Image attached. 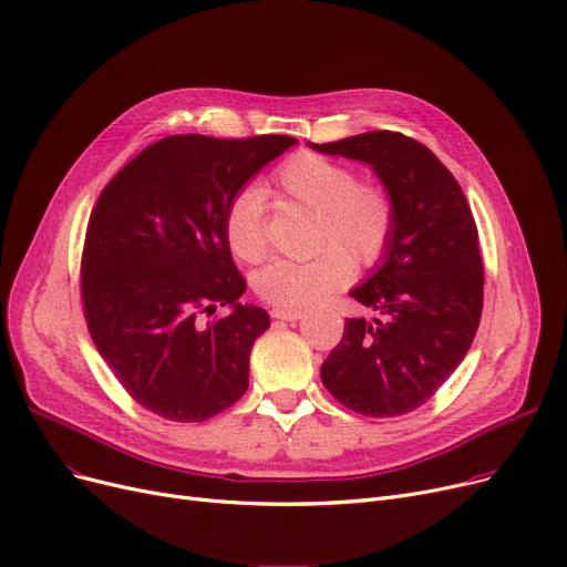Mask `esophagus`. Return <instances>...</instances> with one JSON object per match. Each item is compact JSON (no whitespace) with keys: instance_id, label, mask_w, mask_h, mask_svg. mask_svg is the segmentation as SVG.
<instances>
[{"instance_id":"34e87169","label":"esophagus","mask_w":567,"mask_h":567,"mask_svg":"<svg viewBox=\"0 0 567 567\" xmlns=\"http://www.w3.org/2000/svg\"><path fill=\"white\" fill-rule=\"evenodd\" d=\"M270 317L274 319H285V322H297V319L303 317L301 310H291V308H274L270 310Z\"/></svg>"}]
</instances>
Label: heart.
<instances>
[{
    "label": "heart",
    "instance_id": "1",
    "mask_svg": "<svg viewBox=\"0 0 567 567\" xmlns=\"http://www.w3.org/2000/svg\"><path fill=\"white\" fill-rule=\"evenodd\" d=\"M285 199L317 215L315 248H331L308 261L276 259L257 270L252 285L268 303L306 308L340 289L352 276V264H373L384 252L393 206L389 196L361 185L350 166L303 153L278 171ZM225 236L231 252L257 264L268 252L266 196L259 187L240 189L225 213Z\"/></svg>",
    "mask_w": 567,
    "mask_h": 567
}]
</instances>
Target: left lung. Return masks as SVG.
<instances>
[{"instance_id": "1", "label": "left lung", "mask_w": 567, "mask_h": 567, "mask_svg": "<svg viewBox=\"0 0 567 567\" xmlns=\"http://www.w3.org/2000/svg\"><path fill=\"white\" fill-rule=\"evenodd\" d=\"M308 145L371 166L393 206L384 252L350 291L378 317L348 319L319 375L359 414H405L456 371L480 327L484 266L471 206L447 166L403 134Z\"/></svg>"}]
</instances>
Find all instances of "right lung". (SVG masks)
I'll list each match as a JSON object with an SVG mask.
<instances>
[{
  "label": "right lung",
  "instance_id": "add662e5",
  "mask_svg": "<svg viewBox=\"0 0 567 567\" xmlns=\"http://www.w3.org/2000/svg\"><path fill=\"white\" fill-rule=\"evenodd\" d=\"M291 136H166L104 187L85 234L81 289L87 329L120 384L171 422H204L248 389L250 352L270 327L238 303L225 213ZM227 305L230 315L208 323Z\"/></svg>",
  "mask_w": 567,
  "mask_h": 567
}]
</instances>
